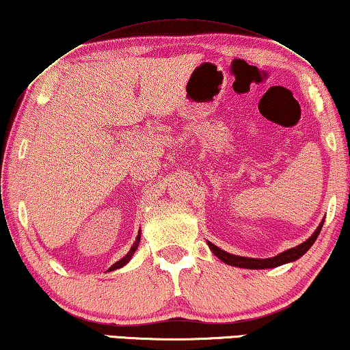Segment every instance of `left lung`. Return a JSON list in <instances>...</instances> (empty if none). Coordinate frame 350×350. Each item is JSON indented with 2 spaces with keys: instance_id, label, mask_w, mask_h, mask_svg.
I'll list each match as a JSON object with an SVG mask.
<instances>
[{
  "instance_id": "8db88e82",
  "label": "left lung",
  "mask_w": 350,
  "mask_h": 350,
  "mask_svg": "<svg viewBox=\"0 0 350 350\" xmlns=\"http://www.w3.org/2000/svg\"><path fill=\"white\" fill-rule=\"evenodd\" d=\"M322 225H324V220L319 224V227L316 228V231L313 234L310 236L308 239L305 241V243L299 244L297 247H293V249L289 250H284L282 252L280 255L277 256H272V258H245V256H238V255H231L228 252H225L222 249H219L217 245H214L211 243H208L209 249L213 250V254L216 255L220 261H224L225 265H230V266H236V267H244V269H271V267H277V266H282V265H286V262H291L299 260L300 256L304 254H306V250L310 249L311 245L314 244L316 238H318L319 233H321V228Z\"/></svg>"
}]
</instances>
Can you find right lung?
Listing matches in <instances>:
<instances>
[{
    "mask_svg": "<svg viewBox=\"0 0 350 350\" xmlns=\"http://www.w3.org/2000/svg\"><path fill=\"white\" fill-rule=\"evenodd\" d=\"M139 241H141V230H139V234H137V238H136V243L133 244V247L130 249V252H128V254L122 258V260H119L117 262H114V265H112L109 269H107V271H116V269H120V267H123L126 265L128 261L131 260L133 258V254L134 252H136V249H137V245H139Z\"/></svg>",
    "mask_w": 350,
    "mask_h": 350,
    "instance_id": "add662e5",
    "label": "right lung"
}]
</instances>
